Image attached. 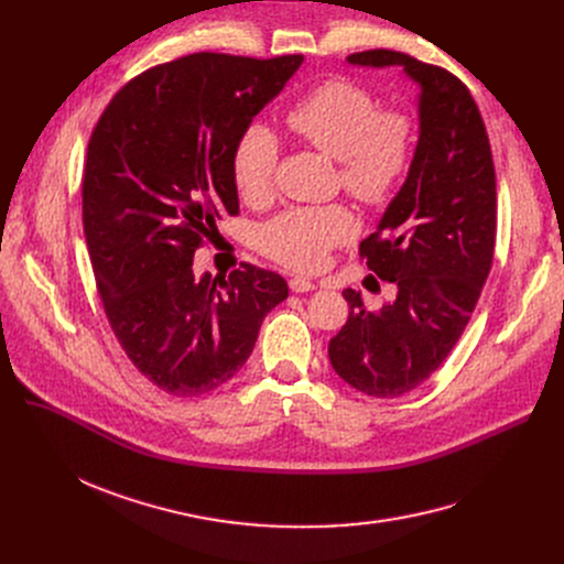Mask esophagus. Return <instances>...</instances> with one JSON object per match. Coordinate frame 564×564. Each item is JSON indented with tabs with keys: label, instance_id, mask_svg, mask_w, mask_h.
<instances>
[{
	"label": "esophagus",
	"instance_id": "esophagus-1",
	"mask_svg": "<svg viewBox=\"0 0 564 564\" xmlns=\"http://www.w3.org/2000/svg\"><path fill=\"white\" fill-rule=\"evenodd\" d=\"M290 290L292 292H311V290H315V283L304 276H294V279H290Z\"/></svg>",
	"mask_w": 564,
	"mask_h": 564
}]
</instances>
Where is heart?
<instances>
[{
	"label": "heart",
	"mask_w": 564,
	"mask_h": 564,
	"mask_svg": "<svg viewBox=\"0 0 564 564\" xmlns=\"http://www.w3.org/2000/svg\"><path fill=\"white\" fill-rule=\"evenodd\" d=\"M288 128L322 155L338 162L340 185L361 203H387L411 166L416 123L406 111H379L368 88L343 77L313 86L285 116ZM279 141L260 123L249 126L232 148V181L249 203L274 189ZM357 235V219L343 205L292 207L260 230L262 251L292 270L315 272L334 247Z\"/></svg>",
	"instance_id": "b5f03b06"
}]
</instances>
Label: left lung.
I'll return each mask as SVG.
<instances>
[{
    "instance_id": "8db88e82",
    "label": "left lung",
    "mask_w": 564,
    "mask_h": 564,
    "mask_svg": "<svg viewBox=\"0 0 564 564\" xmlns=\"http://www.w3.org/2000/svg\"><path fill=\"white\" fill-rule=\"evenodd\" d=\"M347 64L398 66L419 86L411 166L361 242L368 270L395 285V300L370 313L361 292L343 290L349 317L329 343L351 389L398 398L448 359L480 300L496 242V171L480 109L453 73L393 50L354 52Z\"/></svg>"
}]
</instances>
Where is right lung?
Wrapping results in <instances>:
<instances>
[{
  "instance_id": "1",
  "label": "right lung",
  "mask_w": 564,
  "mask_h": 564,
  "mask_svg": "<svg viewBox=\"0 0 564 564\" xmlns=\"http://www.w3.org/2000/svg\"><path fill=\"white\" fill-rule=\"evenodd\" d=\"M302 54L196 52L118 91L88 141L82 219L100 300L130 361L173 395L210 393L251 357L283 276L194 272V251L240 213L232 148Z\"/></svg>"
}]
</instances>
